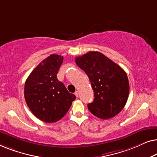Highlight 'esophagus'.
Instances as JSON below:
<instances>
[{"instance_id":"esophagus-1","label":"esophagus","mask_w":157,"mask_h":157,"mask_svg":"<svg viewBox=\"0 0 157 157\" xmlns=\"http://www.w3.org/2000/svg\"><path fill=\"white\" fill-rule=\"evenodd\" d=\"M74 94H75V95H76V97H78V91H76Z\"/></svg>"}]
</instances>
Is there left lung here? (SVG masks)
<instances>
[{
    "instance_id": "1",
    "label": "left lung",
    "mask_w": 157,
    "mask_h": 157,
    "mask_svg": "<svg viewBox=\"0 0 157 157\" xmlns=\"http://www.w3.org/2000/svg\"><path fill=\"white\" fill-rule=\"evenodd\" d=\"M75 61L87 74L94 90V101L88 104L90 112L101 119L117 115L129 94V83L123 68L98 51H89Z\"/></svg>"
}]
</instances>
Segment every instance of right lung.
Segmentation results:
<instances>
[{"label":"right lung","instance_id":"obj_1","mask_svg":"<svg viewBox=\"0 0 157 157\" xmlns=\"http://www.w3.org/2000/svg\"><path fill=\"white\" fill-rule=\"evenodd\" d=\"M63 57L52 54L42 61L25 81L24 96L31 112L40 121L53 123L62 119L76 96L57 78Z\"/></svg>","mask_w":157,"mask_h":157}]
</instances>
